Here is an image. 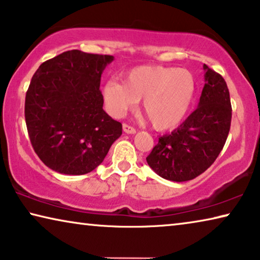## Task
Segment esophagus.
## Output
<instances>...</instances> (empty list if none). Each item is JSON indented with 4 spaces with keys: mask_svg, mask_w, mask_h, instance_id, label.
Instances as JSON below:
<instances>
[{
    "mask_svg": "<svg viewBox=\"0 0 260 260\" xmlns=\"http://www.w3.org/2000/svg\"><path fill=\"white\" fill-rule=\"evenodd\" d=\"M123 131H124L125 134H130V135L136 134V129H135V127L127 125V124H125V123H124V124H123Z\"/></svg>",
    "mask_w": 260,
    "mask_h": 260,
    "instance_id": "34e87169",
    "label": "esophagus"
}]
</instances>
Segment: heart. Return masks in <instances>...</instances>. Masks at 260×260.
Returning a JSON list of instances; mask_svg holds the SVG:
<instances>
[{
	"label": "heart",
	"instance_id": "obj_1",
	"mask_svg": "<svg viewBox=\"0 0 260 260\" xmlns=\"http://www.w3.org/2000/svg\"><path fill=\"white\" fill-rule=\"evenodd\" d=\"M122 81L123 85L109 80L102 88L109 114L124 116L142 100L141 109L157 130L177 126L188 113L195 95V79L185 69L138 66L126 72Z\"/></svg>",
	"mask_w": 260,
	"mask_h": 260
}]
</instances>
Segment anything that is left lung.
<instances>
[{"mask_svg":"<svg viewBox=\"0 0 260 260\" xmlns=\"http://www.w3.org/2000/svg\"><path fill=\"white\" fill-rule=\"evenodd\" d=\"M205 86L199 106L186 121L159 138L146 161L159 177L182 182L203 173L218 157L229 135L231 103L221 75L203 65Z\"/></svg>","mask_w":260,"mask_h":260,"instance_id":"left-lung-1","label":"left lung"}]
</instances>
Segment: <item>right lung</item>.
<instances>
[{"mask_svg": "<svg viewBox=\"0 0 260 260\" xmlns=\"http://www.w3.org/2000/svg\"><path fill=\"white\" fill-rule=\"evenodd\" d=\"M113 55L79 50L43 62L25 96V122L35 152L58 173H89L122 135L103 110L101 75Z\"/></svg>", "mask_w": 260, "mask_h": 260, "instance_id": "obj_1", "label": "right lung"}]
</instances>
